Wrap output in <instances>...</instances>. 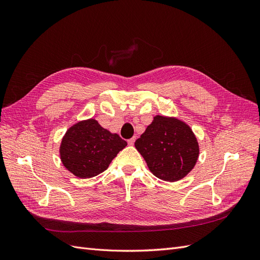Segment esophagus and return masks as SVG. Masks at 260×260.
Wrapping results in <instances>:
<instances>
[{
	"label": "esophagus",
	"instance_id": "obj_1",
	"mask_svg": "<svg viewBox=\"0 0 260 260\" xmlns=\"http://www.w3.org/2000/svg\"><path fill=\"white\" fill-rule=\"evenodd\" d=\"M135 142H136V138H131V139L128 140V144L129 145H133V144H135Z\"/></svg>",
	"mask_w": 260,
	"mask_h": 260
}]
</instances>
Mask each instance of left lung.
<instances>
[{
	"label": "left lung",
	"mask_w": 260,
	"mask_h": 260,
	"mask_svg": "<svg viewBox=\"0 0 260 260\" xmlns=\"http://www.w3.org/2000/svg\"><path fill=\"white\" fill-rule=\"evenodd\" d=\"M135 145L152 174L169 182L184 178L200 154L198 139L185 122L159 115L154 117Z\"/></svg>",
	"instance_id": "1"
}]
</instances>
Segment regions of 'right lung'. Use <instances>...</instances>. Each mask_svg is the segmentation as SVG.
Wrapping results in <instances>:
<instances>
[{
  "mask_svg": "<svg viewBox=\"0 0 260 260\" xmlns=\"http://www.w3.org/2000/svg\"><path fill=\"white\" fill-rule=\"evenodd\" d=\"M127 142L117 133L104 129L95 119L77 122L61 140L60 159L66 169L78 178L102 174Z\"/></svg>",
  "mask_w": 260,
  "mask_h": 260,
  "instance_id": "right-lung-1",
  "label": "right lung"
}]
</instances>
